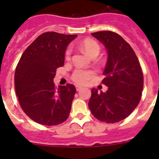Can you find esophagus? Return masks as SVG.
Here are the masks:
<instances>
[{
    "label": "esophagus",
    "mask_w": 159,
    "mask_h": 159,
    "mask_svg": "<svg viewBox=\"0 0 159 159\" xmlns=\"http://www.w3.org/2000/svg\"><path fill=\"white\" fill-rule=\"evenodd\" d=\"M75 87H76V90L78 91H80V90H81V89H83V88L81 87V86H79V85H76V86H75Z\"/></svg>",
    "instance_id": "1"
}]
</instances>
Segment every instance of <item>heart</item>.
<instances>
[{
    "instance_id": "b5f03b06",
    "label": "heart",
    "mask_w": 159,
    "mask_h": 159,
    "mask_svg": "<svg viewBox=\"0 0 159 159\" xmlns=\"http://www.w3.org/2000/svg\"><path fill=\"white\" fill-rule=\"evenodd\" d=\"M81 48L88 55L91 57H96L98 54L99 51H100V46L98 44L97 41L92 39H89V38L84 40L81 43ZM70 53H71V51H70V48H68L65 52V57L67 59L70 58ZM94 75V73L92 70L77 69L72 74L71 78L77 84H84L91 78H93Z\"/></svg>"
}]
</instances>
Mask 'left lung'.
Wrapping results in <instances>:
<instances>
[{
	"label": "left lung",
	"mask_w": 159,
	"mask_h": 159,
	"mask_svg": "<svg viewBox=\"0 0 159 159\" xmlns=\"http://www.w3.org/2000/svg\"><path fill=\"white\" fill-rule=\"evenodd\" d=\"M105 45L108 61L102 83L105 92L91 89L89 107L97 119L107 123L121 121L135 109L142 97L144 78L135 53L118 34L108 30L91 34Z\"/></svg>",
	"instance_id": "8db88e82"
}]
</instances>
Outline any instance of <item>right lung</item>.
I'll return each mask as SVG.
<instances>
[{
	"instance_id": "add662e5",
	"label": "right lung",
	"mask_w": 159,
	"mask_h": 159,
	"mask_svg": "<svg viewBox=\"0 0 159 159\" xmlns=\"http://www.w3.org/2000/svg\"><path fill=\"white\" fill-rule=\"evenodd\" d=\"M77 36L45 32L20 57L14 74L16 94L25 113L35 122L57 125L69 116L75 87L67 84L56 89L53 80L65 63L67 47Z\"/></svg>"
}]
</instances>
